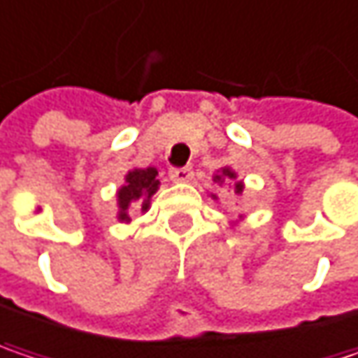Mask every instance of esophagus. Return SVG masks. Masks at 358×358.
<instances>
[{
    "label": "esophagus",
    "instance_id": "esophagus-1",
    "mask_svg": "<svg viewBox=\"0 0 358 358\" xmlns=\"http://www.w3.org/2000/svg\"><path fill=\"white\" fill-rule=\"evenodd\" d=\"M194 176V172H192V168L190 166H184V168H172L170 170V178L174 180V182H188V180H192Z\"/></svg>",
    "mask_w": 358,
    "mask_h": 358
}]
</instances>
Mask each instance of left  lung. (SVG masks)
<instances>
[{
    "label": "left lung",
    "mask_w": 358,
    "mask_h": 358,
    "mask_svg": "<svg viewBox=\"0 0 358 358\" xmlns=\"http://www.w3.org/2000/svg\"><path fill=\"white\" fill-rule=\"evenodd\" d=\"M222 174H224V176H229V178H235V174H233L231 170H222ZM217 180H221V176H217ZM241 192H243V184L241 182H237V184H235V194H241Z\"/></svg>",
    "instance_id": "1"
}]
</instances>
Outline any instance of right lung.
Segmentation results:
<instances>
[{
  "instance_id": "1",
  "label": "right lung",
  "mask_w": 358,
  "mask_h": 358,
  "mask_svg": "<svg viewBox=\"0 0 358 358\" xmlns=\"http://www.w3.org/2000/svg\"><path fill=\"white\" fill-rule=\"evenodd\" d=\"M159 180L156 168L148 170H131L125 178V186L119 190V221H129V208L141 206V210L148 208L150 199L158 190Z\"/></svg>"
}]
</instances>
